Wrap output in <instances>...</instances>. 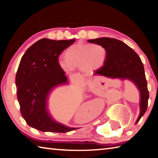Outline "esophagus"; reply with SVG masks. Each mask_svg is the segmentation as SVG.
Listing matches in <instances>:
<instances>
[{
  "mask_svg": "<svg viewBox=\"0 0 158 158\" xmlns=\"http://www.w3.org/2000/svg\"><path fill=\"white\" fill-rule=\"evenodd\" d=\"M93 84L97 85L98 84H100V81H99L98 80H94V81H93Z\"/></svg>",
  "mask_w": 158,
  "mask_h": 158,
  "instance_id": "obj_1",
  "label": "esophagus"
}]
</instances>
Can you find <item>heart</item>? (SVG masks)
<instances>
[{
    "instance_id": "1",
    "label": "heart",
    "mask_w": 158,
    "mask_h": 158,
    "mask_svg": "<svg viewBox=\"0 0 158 158\" xmlns=\"http://www.w3.org/2000/svg\"><path fill=\"white\" fill-rule=\"evenodd\" d=\"M107 57L106 48L100 44L77 43L71 45L64 53V60L59 65L67 73H72L74 68H80L84 74H90L100 68Z\"/></svg>"
}]
</instances>
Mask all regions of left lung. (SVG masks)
I'll return each instance as SVG.
<instances>
[{
  "mask_svg": "<svg viewBox=\"0 0 158 158\" xmlns=\"http://www.w3.org/2000/svg\"><path fill=\"white\" fill-rule=\"evenodd\" d=\"M88 42L102 45L107 51L105 63L96 69L94 75H102L114 79H127L132 81L139 90L141 111L137 121V123L146 111L149 98L144 67L141 58L132 48L117 39L100 37L89 40Z\"/></svg>",
  "mask_w": 158,
  "mask_h": 158,
  "instance_id": "1",
  "label": "left lung"
}]
</instances>
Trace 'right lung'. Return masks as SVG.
Wrapping results in <instances>:
<instances>
[{
  "label": "right lung",
  "instance_id": "add662e5",
  "mask_svg": "<svg viewBox=\"0 0 158 158\" xmlns=\"http://www.w3.org/2000/svg\"><path fill=\"white\" fill-rule=\"evenodd\" d=\"M75 40L41 39L26 50L16 74L21 113L27 124L42 132H67L78 129L56 122L47 109V98L53 88L68 83L58 56Z\"/></svg>",
  "mask_w": 158,
  "mask_h": 158
}]
</instances>
